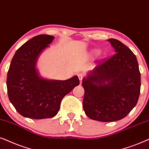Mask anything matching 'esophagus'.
Masks as SVG:
<instances>
[{"mask_svg":"<svg viewBox=\"0 0 149 149\" xmlns=\"http://www.w3.org/2000/svg\"><path fill=\"white\" fill-rule=\"evenodd\" d=\"M78 76L79 78V80H80V82H82V80L83 77H84V75H83L82 73H79V74H78Z\"/></svg>","mask_w":149,"mask_h":149,"instance_id":"1","label":"esophagus"}]
</instances>
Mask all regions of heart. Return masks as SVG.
<instances>
[{"label": "heart", "instance_id": "1", "mask_svg": "<svg viewBox=\"0 0 149 149\" xmlns=\"http://www.w3.org/2000/svg\"><path fill=\"white\" fill-rule=\"evenodd\" d=\"M93 53H94V54H97V53H98V51H97V50L93 51Z\"/></svg>", "mask_w": 149, "mask_h": 149}]
</instances>
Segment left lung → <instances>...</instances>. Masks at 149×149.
<instances>
[{
	"label": "left lung",
	"instance_id": "8db88e82",
	"mask_svg": "<svg viewBox=\"0 0 149 149\" xmlns=\"http://www.w3.org/2000/svg\"><path fill=\"white\" fill-rule=\"evenodd\" d=\"M115 53L83 78V108L89 118L101 122L122 119L138 102L140 73L132 51L120 41L109 39Z\"/></svg>",
	"mask_w": 149,
	"mask_h": 149
}]
</instances>
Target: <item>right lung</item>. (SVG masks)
Wrapping results in <instances>:
<instances>
[{
    "mask_svg": "<svg viewBox=\"0 0 149 149\" xmlns=\"http://www.w3.org/2000/svg\"><path fill=\"white\" fill-rule=\"evenodd\" d=\"M54 39L51 35H37L24 43L11 60L7 78L8 96L15 110L24 117H54L63 98L79 85L77 76L56 80L39 75L36 68L37 60Z\"/></svg>",
    "mask_w": 149,
    "mask_h": 149,
    "instance_id": "1",
    "label": "right lung"
}]
</instances>
